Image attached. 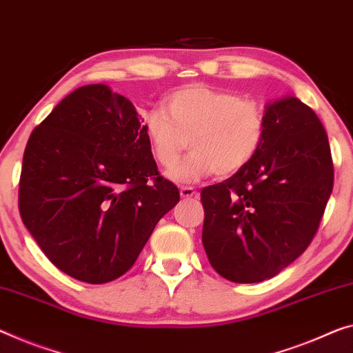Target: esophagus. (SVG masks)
I'll return each instance as SVG.
<instances>
[{
  "label": "esophagus",
  "instance_id": "1",
  "mask_svg": "<svg viewBox=\"0 0 353 353\" xmlns=\"http://www.w3.org/2000/svg\"><path fill=\"white\" fill-rule=\"evenodd\" d=\"M180 194L183 199H192V197H197V191H195L194 188H188V186H183L180 188Z\"/></svg>",
  "mask_w": 353,
  "mask_h": 353
}]
</instances>
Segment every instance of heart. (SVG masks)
I'll list each match as a JSON object with an SVG mask.
<instances>
[{
  "label": "heart",
  "mask_w": 353,
  "mask_h": 353,
  "mask_svg": "<svg viewBox=\"0 0 353 353\" xmlns=\"http://www.w3.org/2000/svg\"><path fill=\"white\" fill-rule=\"evenodd\" d=\"M164 110L148 112L143 135L164 169L180 161L189 140L192 153L170 172L172 180L183 184L240 172L259 153L267 131L265 113L256 102L202 85L172 93Z\"/></svg>",
  "instance_id": "obj_1"
}]
</instances>
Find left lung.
Returning a JSON list of instances; mask_svg holds the SVG:
<instances>
[{"label":"left lung","instance_id":"obj_1","mask_svg":"<svg viewBox=\"0 0 353 353\" xmlns=\"http://www.w3.org/2000/svg\"><path fill=\"white\" fill-rule=\"evenodd\" d=\"M265 123L254 159L200 194L205 252L232 283H262L300 257L333 191L332 151L312 108L284 96L265 105Z\"/></svg>","mask_w":353,"mask_h":353}]
</instances>
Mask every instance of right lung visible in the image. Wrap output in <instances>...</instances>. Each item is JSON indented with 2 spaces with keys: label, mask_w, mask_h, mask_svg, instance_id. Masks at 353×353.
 <instances>
[{
  "label": "right lung",
  "mask_w": 353,
  "mask_h": 353,
  "mask_svg": "<svg viewBox=\"0 0 353 353\" xmlns=\"http://www.w3.org/2000/svg\"><path fill=\"white\" fill-rule=\"evenodd\" d=\"M178 200L132 102L104 83L64 97L26 143L21 221L48 260L83 283L126 273Z\"/></svg>",
  "instance_id": "obj_1"
}]
</instances>
